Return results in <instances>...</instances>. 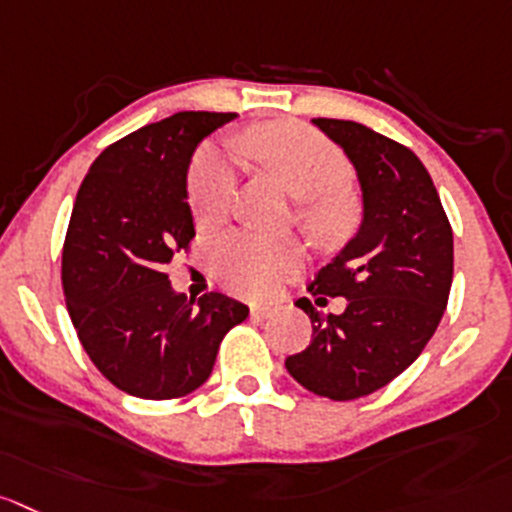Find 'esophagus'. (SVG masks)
<instances>
[{
    "mask_svg": "<svg viewBox=\"0 0 512 512\" xmlns=\"http://www.w3.org/2000/svg\"><path fill=\"white\" fill-rule=\"evenodd\" d=\"M274 314H276V309L271 304H251L253 319H271Z\"/></svg>",
    "mask_w": 512,
    "mask_h": 512,
    "instance_id": "obj_1",
    "label": "esophagus"
}]
</instances>
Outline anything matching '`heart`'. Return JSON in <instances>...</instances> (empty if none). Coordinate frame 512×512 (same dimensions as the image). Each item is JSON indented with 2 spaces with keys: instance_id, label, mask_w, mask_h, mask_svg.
Listing matches in <instances>:
<instances>
[{
  "instance_id": "obj_1",
  "label": "heart",
  "mask_w": 512,
  "mask_h": 512,
  "mask_svg": "<svg viewBox=\"0 0 512 512\" xmlns=\"http://www.w3.org/2000/svg\"><path fill=\"white\" fill-rule=\"evenodd\" d=\"M243 148L259 155L286 191L301 198L299 221L319 238H337L352 223L347 186L352 168L342 150L301 123H276L256 130ZM236 188V165L228 150L198 153L188 178V201L201 226H218L228 216ZM301 248L294 241H271L248 231H233L211 248V266L233 291L266 296L281 279L299 269Z\"/></svg>"
}]
</instances>
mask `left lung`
<instances>
[{"mask_svg":"<svg viewBox=\"0 0 512 512\" xmlns=\"http://www.w3.org/2000/svg\"><path fill=\"white\" fill-rule=\"evenodd\" d=\"M311 123L357 170L362 223L309 286L324 304L344 296L347 309L321 314L309 299L296 301L314 334L286 369L309 392L347 402L399 377L432 339L452 286V228L410 148L352 120Z\"/></svg>","mask_w":512,"mask_h":512,"instance_id":"left-lung-1","label":"left lung"}]
</instances>
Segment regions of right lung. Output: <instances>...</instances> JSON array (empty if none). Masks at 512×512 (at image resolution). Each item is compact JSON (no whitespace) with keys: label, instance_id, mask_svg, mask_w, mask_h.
<instances>
[{"label":"right lung","instance_id":"1","mask_svg":"<svg viewBox=\"0 0 512 512\" xmlns=\"http://www.w3.org/2000/svg\"><path fill=\"white\" fill-rule=\"evenodd\" d=\"M236 113H175L97 155L72 206L62 286L92 364L123 392L175 399L213 372L221 339L248 316L226 294L188 301L165 266L191 246L188 165Z\"/></svg>","mask_w":512,"mask_h":512}]
</instances>
